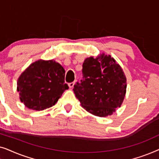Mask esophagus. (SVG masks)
Listing matches in <instances>:
<instances>
[{
	"instance_id": "34e87169",
	"label": "esophagus",
	"mask_w": 159,
	"mask_h": 159,
	"mask_svg": "<svg viewBox=\"0 0 159 159\" xmlns=\"http://www.w3.org/2000/svg\"><path fill=\"white\" fill-rule=\"evenodd\" d=\"M75 82H70V83H69L68 85L69 87V88H72L74 85H75Z\"/></svg>"
}]
</instances>
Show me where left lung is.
<instances>
[{
  "instance_id": "8db88e82",
  "label": "left lung",
  "mask_w": 159,
  "mask_h": 159,
  "mask_svg": "<svg viewBox=\"0 0 159 159\" xmlns=\"http://www.w3.org/2000/svg\"><path fill=\"white\" fill-rule=\"evenodd\" d=\"M83 79L74 86L82 108L95 116L106 117L121 107L127 89V78L120 65L110 55L101 53L85 58Z\"/></svg>"
}]
</instances>
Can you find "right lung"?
<instances>
[{"label": "right lung", "mask_w": 159, "mask_h": 159, "mask_svg": "<svg viewBox=\"0 0 159 159\" xmlns=\"http://www.w3.org/2000/svg\"><path fill=\"white\" fill-rule=\"evenodd\" d=\"M64 77V67L56 61L40 59L33 62L17 80L21 102L34 111L54 106L63 93L69 89Z\"/></svg>", "instance_id": "right-lung-1"}]
</instances>
